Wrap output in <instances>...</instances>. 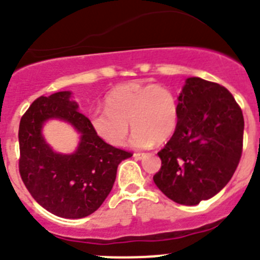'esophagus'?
I'll list each match as a JSON object with an SVG mask.
<instances>
[{"mask_svg":"<svg viewBox=\"0 0 260 260\" xmlns=\"http://www.w3.org/2000/svg\"><path fill=\"white\" fill-rule=\"evenodd\" d=\"M145 157V153H134V158L135 159H142V158Z\"/></svg>","mask_w":260,"mask_h":260,"instance_id":"34e87169","label":"esophagus"}]
</instances>
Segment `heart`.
I'll list each match as a JSON object with an SVG mask.
<instances>
[{
  "mask_svg": "<svg viewBox=\"0 0 260 260\" xmlns=\"http://www.w3.org/2000/svg\"><path fill=\"white\" fill-rule=\"evenodd\" d=\"M106 110L89 117L93 132L107 144L122 147L134 130L132 144L148 148L169 140L179 125V101L170 88L159 84L125 83L117 85L105 100Z\"/></svg>",
  "mask_w": 260,
  "mask_h": 260,
  "instance_id": "b5f03b06",
  "label": "heart"
}]
</instances>
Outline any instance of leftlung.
Returning <instances> with one entry per match:
<instances>
[{
    "instance_id": "obj_1",
    "label": "left lung",
    "mask_w": 260,
    "mask_h": 260,
    "mask_svg": "<svg viewBox=\"0 0 260 260\" xmlns=\"http://www.w3.org/2000/svg\"><path fill=\"white\" fill-rule=\"evenodd\" d=\"M179 125L158 152L153 176L158 189L184 206H197L221 191L243 154L244 116L224 86L186 79L179 95Z\"/></svg>"
}]
</instances>
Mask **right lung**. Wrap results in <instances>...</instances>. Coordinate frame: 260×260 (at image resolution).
Segmentation results:
<instances>
[{"label": "right lung", "mask_w": 260, "mask_h": 260, "mask_svg": "<svg viewBox=\"0 0 260 260\" xmlns=\"http://www.w3.org/2000/svg\"><path fill=\"white\" fill-rule=\"evenodd\" d=\"M70 95V91L41 95L24 113L19 126V172L44 209L62 218H83L102 206L112 190L117 166L133 153L103 142ZM48 118L68 120L81 133L75 153L57 155L44 142L40 130Z\"/></svg>", "instance_id": "obj_1"}]
</instances>
